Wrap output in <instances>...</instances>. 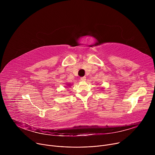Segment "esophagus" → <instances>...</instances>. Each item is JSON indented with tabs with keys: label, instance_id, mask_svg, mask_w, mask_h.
<instances>
[{
	"label": "esophagus",
	"instance_id": "1",
	"mask_svg": "<svg viewBox=\"0 0 155 155\" xmlns=\"http://www.w3.org/2000/svg\"><path fill=\"white\" fill-rule=\"evenodd\" d=\"M81 80L82 81H86V77H81Z\"/></svg>",
	"mask_w": 155,
	"mask_h": 155
}]
</instances>
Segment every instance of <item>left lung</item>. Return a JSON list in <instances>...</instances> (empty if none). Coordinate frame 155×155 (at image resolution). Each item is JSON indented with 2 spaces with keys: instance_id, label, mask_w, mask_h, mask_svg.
Instances as JSON below:
<instances>
[{
  "instance_id": "left-lung-1",
  "label": "left lung",
  "mask_w": 155,
  "mask_h": 155,
  "mask_svg": "<svg viewBox=\"0 0 155 155\" xmlns=\"http://www.w3.org/2000/svg\"><path fill=\"white\" fill-rule=\"evenodd\" d=\"M102 89H103V87H102Z\"/></svg>"
}]
</instances>
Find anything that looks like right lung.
Instances as JSON below:
<instances>
[{
  "mask_svg": "<svg viewBox=\"0 0 155 155\" xmlns=\"http://www.w3.org/2000/svg\"><path fill=\"white\" fill-rule=\"evenodd\" d=\"M66 85H67V86H66V87H69V86H71V84H68H68H66Z\"/></svg>",
  "mask_w": 155,
  "mask_h": 155,
  "instance_id": "add662e5",
  "label": "right lung"
}]
</instances>
